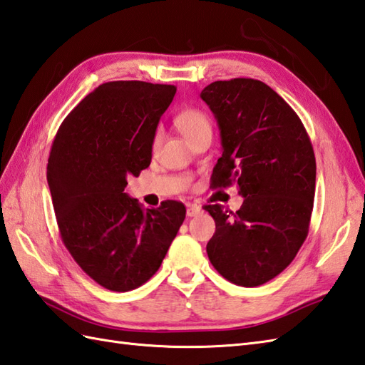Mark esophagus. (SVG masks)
Returning a JSON list of instances; mask_svg holds the SVG:
<instances>
[{
    "mask_svg": "<svg viewBox=\"0 0 365 365\" xmlns=\"http://www.w3.org/2000/svg\"><path fill=\"white\" fill-rule=\"evenodd\" d=\"M201 212H203V209H201V206H198V205H187V215L189 217H197Z\"/></svg>",
    "mask_w": 365,
    "mask_h": 365,
    "instance_id": "esophagus-1",
    "label": "esophagus"
}]
</instances>
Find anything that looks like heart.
<instances>
[{
    "instance_id": "b5f03b06",
    "label": "heart",
    "mask_w": 365,
    "mask_h": 365,
    "mask_svg": "<svg viewBox=\"0 0 365 365\" xmlns=\"http://www.w3.org/2000/svg\"><path fill=\"white\" fill-rule=\"evenodd\" d=\"M175 123L187 140H192L193 137L200 134L201 131L210 129L207 115L203 110L197 108H185L181 112H178V115L175 117ZM159 140H160V134L156 133L155 139H153V147L156 148L159 145Z\"/></svg>"
}]
</instances>
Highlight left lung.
I'll use <instances>...</instances> for the list:
<instances>
[{
	"mask_svg": "<svg viewBox=\"0 0 365 365\" xmlns=\"http://www.w3.org/2000/svg\"><path fill=\"white\" fill-rule=\"evenodd\" d=\"M220 129L222 158L212 187L239 185L236 212L205 209L215 220L207 256L223 278L256 287L294 261L309 231L315 156L302 120L262 81H215L201 92Z\"/></svg>",
	"mask_w": 365,
	"mask_h": 365,
	"instance_id": "obj_1",
	"label": "left lung"
}]
</instances>
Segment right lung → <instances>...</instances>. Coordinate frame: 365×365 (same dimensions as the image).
<instances>
[{"label":"right lung","instance_id":"right-lung-1","mask_svg":"<svg viewBox=\"0 0 365 365\" xmlns=\"http://www.w3.org/2000/svg\"><path fill=\"white\" fill-rule=\"evenodd\" d=\"M175 86L112 81L88 93L54 137L46 167L61 239L104 289L128 292L158 272L185 218L181 201L145 210L128 176L151 162L160 115Z\"/></svg>","mask_w":365,"mask_h":365}]
</instances>
